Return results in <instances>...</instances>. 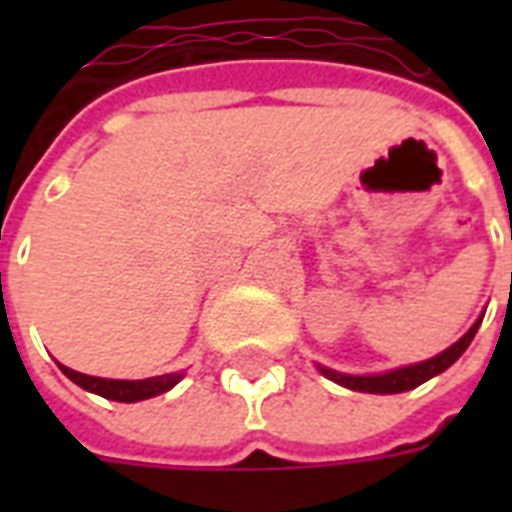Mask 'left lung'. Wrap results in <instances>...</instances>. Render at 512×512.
<instances>
[{
    "label": "left lung",
    "mask_w": 512,
    "mask_h": 512,
    "mask_svg": "<svg viewBox=\"0 0 512 512\" xmlns=\"http://www.w3.org/2000/svg\"><path fill=\"white\" fill-rule=\"evenodd\" d=\"M481 321H484V313L478 316L476 324L460 337V340L449 345L446 350H441L438 356L425 358L420 364H409V366H398V369H388V372L380 374H345L337 372V369H329V366H319V372L327 377V380L337 382L342 388L348 390H358V393H380V396H390V393H404V390H412L422 382H428L430 377H436V374L446 372L449 366L457 361V358L468 350V345L476 337L478 327H481Z\"/></svg>",
    "instance_id": "8db88e82"
}]
</instances>
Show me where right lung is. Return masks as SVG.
I'll return each instance as SVG.
<instances>
[{
    "label": "right lung",
    "instance_id": "add662e5",
    "mask_svg": "<svg viewBox=\"0 0 512 512\" xmlns=\"http://www.w3.org/2000/svg\"><path fill=\"white\" fill-rule=\"evenodd\" d=\"M58 366L60 372L66 374L71 382H76L79 388L90 390L95 396L108 398V401H122V404H135V401L162 396V393L172 390L177 382L183 380V372L159 374V377H148V380H106V377H92V374L74 372V369H68L63 364Z\"/></svg>",
    "mask_w": 512,
    "mask_h": 512
}]
</instances>
